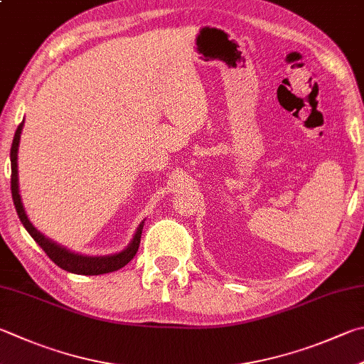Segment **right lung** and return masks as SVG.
<instances>
[{"instance_id": "obj_1", "label": "right lung", "mask_w": 364, "mask_h": 364, "mask_svg": "<svg viewBox=\"0 0 364 364\" xmlns=\"http://www.w3.org/2000/svg\"><path fill=\"white\" fill-rule=\"evenodd\" d=\"M22 129H23V121L18 124L16 135H14V140H12V146H11V193H12V200H14V205H16V211H17L18 218H21V221L23 224V228L26 229V232H28L33 239H35L38 245L46 251V255H48L58 267L67 270V272H71V274L100 275V274L114 272V270L124 267L125 264H129L132 259H134V256L138 251V247H140V239H141V230H143L144 221H141L140 226L136 228L134 239L130 240L127 247H125L122 251H119V253L107 255V256H85V255L75 253V251H71L68 248L58 245V243H55L54 240H50L49 237H46L44 234L39 232V230L30 223L28 216H26V213H25L21 194H18L17 153H18V143H21Z\"/></svg>"}]
</instances>
